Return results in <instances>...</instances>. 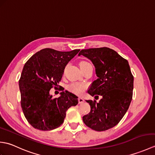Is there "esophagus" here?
Instances as JSON below:
<instances>
[{
    "mask_svg": "<svg viewBox=\"0 0 155 155\" xmlns=\"http://www.w3.org/2000/svg\"><path fill=\"white\" fill-rule=\"evenodd\" d=\"M78 103H79L80 104L81 103H83V102L84 101V99H83V97H78Z\"/></svg>",
    "mask_w": 155,
    "mask_h": 155,
    "instance_id": "esophagus-1",
    "label": "esophagus"
}]
</instances>
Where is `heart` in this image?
<instances>
[{"mask_svg": "<svg viewBox=\"0 0 155 155\" xmlns=\"http://www.w3.org/2000/svg\"><path fill=\"white\" fill-rule=\"evenodd\" d=\"M88 63L86 61H82L80 63V66L83 65L84 64ZM86 84L83 83H80V82H74V83H72L70 84L68 86V89L71 91L72 93H74L76 94H80L82 92L84 91L85 88H86Z\"/></svg>", "mask_w": 155, "mask_h": 155, "instance_id": "heart-1", "label": "heart"}]
</instances>
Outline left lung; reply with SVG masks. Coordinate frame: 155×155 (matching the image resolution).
<instances>
[{"mask_svg":"<svg viewBox=\"0 0 155 155\" xmlns=\"http://www.w3.org/2000/svg\"><path fill=\"white\" fill-rule=\"evenodd\" d=\"M81 55L92 61L98 77L90 85L88 93L103 97L98 103L86 100L91 111L83 117V122L94 130H108L119 123L132 101L134 77L129 64L107 47L84 49L78 53Z\"/></svg>","mask_w":155,"mask_h":155,"instance_id":"obj_1","label":"left lung"}]
</instances>
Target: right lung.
Wrapping results in <instances>:
<instances>
[{
    "instance_id": "add662e5",
    "label": "right lung",
    "mask_w": 155,
    "mask_h": 155,
    "mask_svg": "<svg viewBox=\"0 0 155 155\" xmlns=\"http://www.w3.org/2000/svg\"><path fill=\"white\" fill-rule=\"evenodd\" d=\"M79 51L44 48L25 63L19 80L21 104L25 118L34 128L41 130L58 128L63 123L68 108L78 104V97L71 92L62 91L58 98H53L50 90L59 83L65 67Z\"/></svg>"
}]
</instances>
